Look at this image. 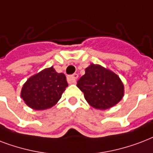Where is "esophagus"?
Listing matches in <instances>:
<instances>
[{
  "label": "esophagus",
  "instance_id": "34e87169",
  "mask_svg": "<svg viewBox=\"0 0 153 153\" xmlns=\"http://www.w3.org/2000/svg\"><path fill=\"white\" fill-rule=\"evenodd\" d=\"M78 78V75L77 74H73V75L68 76V77H67V80H68V82L69 84H75L76 82V79Z\"/></svg>",
  "mask_w": 153,
  "mask_h": 153
}]
</instances>
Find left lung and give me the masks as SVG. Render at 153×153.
<instances>
[{"instance_id": "left-lung-1", "label": "left lung", "mask_w": 153, "mask_h": 153, "mask_svg": "<svg viewBox=\"0 0 153 153\" xmlns=\"http://www.w3.org/2000/svg\"><path fill=\"white\" fill-rule=\"evenodd\" d=\"M77 87L84 93L88 104L96 109L113 107L125 95V86L119 76L100 65L91 64L78 80Z\"/></svg>"}]
</instances>
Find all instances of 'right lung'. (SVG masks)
I'll return each mask as SVG.
<instances>
[{"label":"right lung","mask_w":153,"mask_h":153,"mask_svg":"<svg viewBox=\"0 0 153 153\" xmlns=\"http://www.w3.org/2000/svg\"><path fill=\"white\" fill-rule=\"evenodd\" d=\"M68 85L65 75L56 73L52 66L26 80L21 88V97L33 109H48L59 101Z\"/></svg>","instance_id":"1"}]
</instances>
